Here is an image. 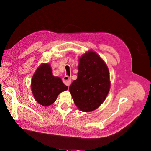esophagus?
Segmentation results:
<instances>
[{
    "label": "esophagus",
    "instance_id": "1",
    "mask_svg": "<svg viewBox=\"0 0 151 151\" xmlns=\"http://www.w3.org/2000/svg\"><path fill=\"white\" fill-rule=\"evenodd\" d=\"M63 81L64 84L66 85L67 86H69L71 83V80L70 78V77L68 76H64V78H63Z\"/></svg>",
    "mask_w": 151,
    "mask_h": 151
}]
</instances>
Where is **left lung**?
<instances>
[{
  "label": "left lung",
  "instance_id": "obj_1",
  "mask_svg": "<svg viewBox=\"0 0 151 151\" xmlns=\"http://www.w3.org/2000/svg\"><path fill=\"white\" fill-rule=\"evenodd\" d=\"M109 71L97 53L88 52L80 58L78 78L69 87L76 106L91 111L105 101L110 91Z\"/></svg>",
  "mask_w": 151,
  "mask_h": 151
}]
</instances>
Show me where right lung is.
Masks as SVG:
<instances>
[{
	"label": "right lung",
	"instance_id": "1",
	"mask_svg": "<svg viewBox=\"0 0 151 151\" xmlns=\"http://www.w3.org/2000/svg\"><path fill=\"white\" fill-rule=\"evenodd\" d=\"M61 78L52 75L50 65L42 64L33 75L31 89L36 101L46 106L55 101L61 92L68 90Z\"/></svg>",
	"mask_w": 151,
	"mask_h": 151
}]
</instances>
